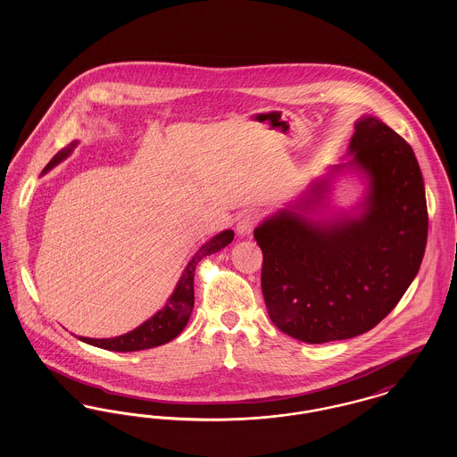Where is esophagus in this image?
Here are the masks:
<instances>
[{
  "label": "esophagus",
  "instance_id": "1",
  "mask_svg": "<svg viewBox=\"0 0 457 457\" xmlns=\"http://www.w3.org/2000/svg\"><path fill=\"white\" fill-rule=\"evenodd\" d=\"M257 222H259V214H255V212H248V214L241 216L238 224H237V231H238L239 237L250 235L253 231V228L257 226Z\"/></svg>",
  "mask_w": 457,
  "mask_h": 457
}]
</instances>
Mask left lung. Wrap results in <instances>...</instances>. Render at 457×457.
I'll return each instance as SVG.
<instances>
[{"label": "left lung", "instance_id": "obj_1", "mask_svg": "<svg viewBox=\"0 0 457 457\" xmlns=\"http://www.w3.org/2000/svg\"><path fill=\"white\" fill-rule=\"evenodd\" d=\"M353 159L369 194L356 218L313 220L327 179L306 200L265 219L253 231L263 253L262 293L270 320L308 345L341 341L377 326L399 303L423 261L428 212L411 145L373 116L356 121Z\"/></svg>", "mask_w": 457, "mask_h": 457}]
</instances>
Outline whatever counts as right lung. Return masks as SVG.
<instances>
[{
  "label": "right lung",
  "instance_id": "obj_1",
  "mask_svg": "<svg viewBox=\"0 0 457 457\" xmlns=\"http://www.w3.org/2000/svg\"><path fill=\"white\" fill-rule=\"evenodd\" d=\"M77 142H71L66 149L56 154L49 164L43 170V174L53 170L56 164H60L63 159H66L71 151L75 149ZM235 238V233L231 229H226L222 233L216 235L214 238L209 239L204 243L192 261L185 267L179 281L174 287L173 295L170 296L168 303L164 304L162 310H159L149 320H145L142 326L133 328L131 332H127L118 337H109V339H90V337H79L80 341L92 345L96 348L109 349V351H140V349L155 348L161 345L170 343L174 339L185 326L188 324V319L194 310V276H195V267L198 262L202 261L207 255H212L224 246H228Z\"/></svg>",
  "mask_w": 457,
  "mask_h": 457
}]
</instances>
